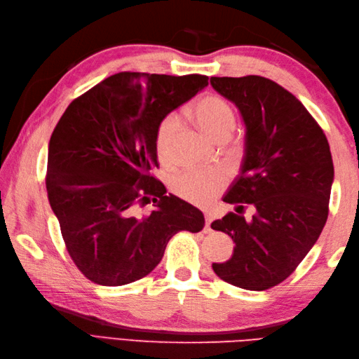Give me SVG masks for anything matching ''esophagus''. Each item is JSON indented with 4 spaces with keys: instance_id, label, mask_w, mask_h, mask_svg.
Listing matches in <instances>:
<instances>
[{
    "instance_id": "34e87169",
    "label": "esophagus",
    "mask_w": 359,
    "mask_h": 359,
    "mask_svg": "<svg viewBox=\"0 0 359 359\" xmlns=\"http://www.w3.org/2000/svg\"><path fill=\"white\" fill-rule=\"evenodd\" d=\"M211 222H212V217L210 212H205V231H211Z\"/></svg>"
}]
</instances>
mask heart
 Returning a JSON list of instances; mask_svg holds the SVG:
<instances>
[{"label": "heart", "mask_w": 359, "mask_h": 359, "mask_svg": "<svg viewBox=\"0 0 359 359\" xmlns=\"http://www.w3.org/2000/svg\"><path fill=\"white\" fill-rule=\"evenodd\" d=\"M193 116L197 126L215 142L230 137L236 126L231 106L216 95L201 98L194 106ZM177 128L179 120L175 116H168L160 121L156 133V149L162 162L171 158V144ZM225 184L226 177L222 171H185L171 180V189L185 202L207 207L222 191Z\"/></svg>", "instance_id": "obj_1"}]
</instances>
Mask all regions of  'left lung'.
<instances>
[{
	"mask_svg": "<svg viewBox=\"0 0 359 359\" xmlns=\"http://www.w3.org/2000/svg\"><path fill=\"white\" fill-rule=\"evenodd\" d=\"M210 81L238 106L247 129L241 174L224 202L256 210L248 222L228 212L211 224L236 243L233 256L212 270L228 284L262 292L285 280L323 231L334 175L332 152L306 106L278 83L259 75Z\"/></svg>",
	"mask_w": 359,
	"mask_h": 359,
	"instance_id": "1",
	"label": "left lung"
}]
</instances>
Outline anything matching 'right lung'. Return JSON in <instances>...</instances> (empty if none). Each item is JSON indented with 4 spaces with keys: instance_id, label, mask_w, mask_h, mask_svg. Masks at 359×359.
Masks as SVG:
<instances>
[{
    "instance_id": "add662e5",
    "label": "right lung",
    "mask_w": 359,
    "mask_h": 359,
    "mask_svg": "<svg viewBox=\"0 0 359 359\" xmlns=\"http://www.w3.org/2000/svg\"><path fill=\"white\" fill-rule=\"evenodd\" d=\"M208 86L207 75L120 72L67 106L50 135L46 189L77 269L98 285L147 276L182 230L199 233L201 210L152 177L156 133L168 114ZM152 195L156 210L135 215Z\"/></svg>"
}]
</instances>
